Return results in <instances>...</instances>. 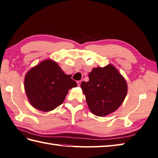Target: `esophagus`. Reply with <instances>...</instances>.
I'll return each instance as SVG.
<instances>
[{"label":"esophagus","mask_w":158,"mask_h":158,"mask_svg":"<svg viewBox=\"0 0 158 158\" xmlns=\"http://www.w3.org/2000/svg\"><path fill=\"white\" fill-rule=\"evenodd\" d=\"M77 85H78L79 86L81 85V81H77Z\"/></svg>","instance_id":"esophagus-1"}]
</instances>
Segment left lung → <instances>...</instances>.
Segmentation results:
<instances>
[{"label": "left lung", "mask_w": 158, "mask_h": 158, "mask_svg": "<svg viewBox=\"0 0 158 158\" xmlns=\"http://www.w3.org/2000/svg\"><path fill=\"white\" fill-rule=\"evenodd\" d=\"M88 77L89 81H82L81 88L91 112L105 116L118 109L126 97L127 85L116 68H95Z\"/></svg>", "instance_id": "1"}]
</instances>
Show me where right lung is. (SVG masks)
I'll return each instance as SVG.
<instances>
[{
	"label": "right lung",
	"instance_id": "obj_1",
	"mask_svg": "<svg viewBox=\"0 0 158 158\" xmlns=\"http://www.w3.org/2000/svg\"><path fill=\"white\" fill-rule=\"evenodd\" d=\"M66 75L56 62L46 60L30 70L24 79V89L31 106L48 112L63 103L69 89L77 83Z\"/></svg>",
	"mask_w": 158,
	"mask_h": 158
}]
</instances>
